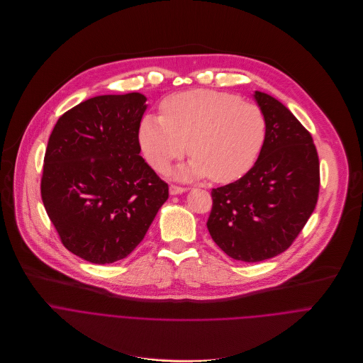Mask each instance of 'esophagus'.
<instances>
[{
	"instance_id": "34e87169",
	"label": "esophagus",
	"mask_w": 363,
	"mask_h": 363,
	"mask_svg": "<svg viewBox=\"0 0 363 363\" xmlns=\"http://www.w3.org/2000/svg\"><path fill=\"white\" fill-rule=\"evenodd\" d=\"M169 190H170V194H172V196H176V194H182V193H186V191H187V187H180V186L172 184Z\"/></svg>"
}]
</instances>
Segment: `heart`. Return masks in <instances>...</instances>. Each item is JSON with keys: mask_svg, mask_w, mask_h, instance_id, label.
<instances>
[{"mask_svg": "<svg viewBox=\"0 0 363 363\" xmlns=\"http://www.w3.org/2000/svg\"><path fill=\"white\" fill-rule=\"evenodd\" d=\"M267 134L262 108L238 96L191 89L162 103L160 116H146L138 138L147 162L159 172L184 156L191 157L177 176L230 183L257 160Z\"/></svg>", "mask_w": 363, "mask_h": 363, "instance_id": "b5f03b06", "label": "heart"}]
</instances>
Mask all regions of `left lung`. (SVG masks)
Segmentation results:
<instances>
[{
    "mask_svg": "<svg viewBox=\"0 0 363 363\" xmlns=\"http://www.w3.org/2000/svg\"><path fill=\"white\" fill-rule=\"evenodd\" d=\"M267 121L255 166L211 190L207 229L228 256L247 263L284 252L302 232L319 194V157L311 133L274 97L255 91Z\"/></svg>",
    "mask_w": 363,
    "mask_h": 363,
    "instance_id": "obj_1",
    "label": "left lung"
}]
</instances>
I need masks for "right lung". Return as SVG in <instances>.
<instances>
[{
    "mask_svg": "<svg viewBox=\"0 0 363 363\" xmlns=\"http://www.w3.org/2000/svg\"><path fill=\"white\" fill-rule=\"evenodd\" d=\"M146 101L140 93L93 97L64 113L48 138L43 203L62 245L87 262L127 257L169 199L140 156Z\"/></svg>",
    "mask_w": 363,
    "mask_h": 363,
    "instance_id": "1",
    "label": "right lung"
}]
</instances>
